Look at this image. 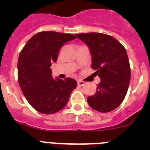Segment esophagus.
I'll use <instances>...</instances> for the list:
<instances>
[{
  "instance_id": "esophagus-1",
  "label": "esophagus",
  "mask_w": 150,
  "mask_h": 150,
  "mask_svg": "<svg viewBox=\"0 0 150 150\" xmlns=\"http://www.w3.org/2000/svg\"><path fill=\"white\" fill-rule=\"evenodd\" d=\"M77 85L79 86H83L85 85V82L82 81V80H78L77 81Z\"/></svg>"
}]
</instances>
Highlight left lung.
<instances>
[{
  "instance_id": "1",
  "label": "left lung",
  "mask_w": 150,
  "mask_h": 150,
  "mask_svg": "<svg viewBox=\"0 0 150 150\" xmlns=\"http://www.w3.org/2000/svg\"><path fill=\"white\" fill-rule=\"evenodd\" d=\"M89 48L91 68L100 78L96 93L88 97L92 109L107 112L117 108L124 100L131 79V68L124 46L112 36L100 33L76 34Z\"/></svg>"
}]
</instances>
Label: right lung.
I'll return each mask as SVG.
<instances>
[{
    "label": "right lung",
    "instance_id": "obj_1",
    "mask_svg": "<svg viewBox=\"0 0 150 150\" xmlns=\"http://www.w3.org/2000/svg\"><path fill=\"white\" fill-rule=\"evenodd\" d=\"M71 34L41 31L27 42L18 60V80L30 105L38 112L52 114L63 109L76 87L72 78L52 76V64L56 62L61 47L75 39Z\"/></svg>",
    "mask_w": 150,
    "mask_h": 150
}]
</instances>
